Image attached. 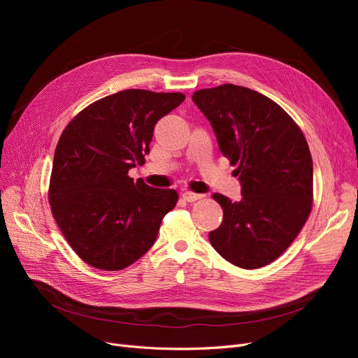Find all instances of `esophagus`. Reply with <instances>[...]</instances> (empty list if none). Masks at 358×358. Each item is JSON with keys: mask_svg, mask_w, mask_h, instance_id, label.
<instances>
[{"mask_svg": "<svg viewBox=\"0 0 358 358\" xmlns=\"http://www.w3.org/2000/svg\"><path fill=\"white\" fill-rule=\"evenodd\" d=\"M204 196L203 194H199V193H192V192H184L182 193V199L185 200V201H189V203H193V201H196V200H200V199H203Z\"/></svg>", "mask_w": 358, "mask_h": 358, "instance_id": "1", "label": "esophagus"}]
</instances>
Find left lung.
<instances>
[{
	"label": "left lung",
	"mask_w": 358,
	"mask_h": 358,
	"mask_svg": "<svg viewBox=\"0 0 358 358\" xmlns=\"http://www.w3.org/2000/svg\"><path fill=\"white\" fill-rule=\"evenodd\" d=\"M193 101L213 127L220 152L238 165L242 199L219 193L223 222L209 232L231 264L254 270L283 254L309 217L313 164L294 120L262 94L234 84L199 90Z\"/></svg>",
	"instance_id": "1"
}]
</instances>
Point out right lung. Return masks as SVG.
Here are the masks:
<instances>
[{
    "mask_svg": "<svg viewBox=\"0 0 358 358\" xmlns=\"http://www.w3.org/2000/svg\"><path fill=\"white\" fill-rule=\"evenodd\" d=\"M184 100L181 92L124 90L84 108L62 131L49 203L68 243L91 267L134 264L176 208V190L135 182L129 169L145 162L155 124Z\"/></svg>",
    "mask_w": 358,
    "mask_h": 358,
    "instance_id": "obj_1",
    "label": "right lung"
}]
</instances>
